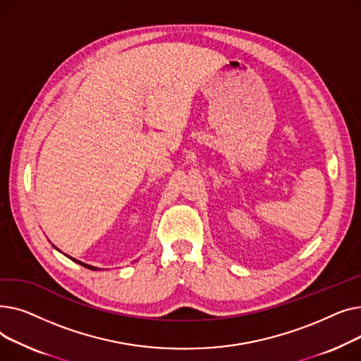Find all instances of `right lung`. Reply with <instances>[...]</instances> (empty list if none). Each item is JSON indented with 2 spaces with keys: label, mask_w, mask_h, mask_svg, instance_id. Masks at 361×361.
<instances>
[{
  "label": "right lung",
  "mask_w": 361,
  "mask_h": 361,
  "mask_svg": "<svg viewBox=\"0 0 361 361\" xmlns=\"http://www.w3.org/2000/svg\"><path fill=\"white\" fill-rule=\"evenodd\" d=\"M71 260H74V262H78V263H80L82 267H85V268H87V269H92V271H94V269H98V268H94V267H90V264H86V263H83V262H79V260H75V259H73V257H70Z\"/></svg>",
  "instance_id": "right-lung-1"
}]
</instances>
